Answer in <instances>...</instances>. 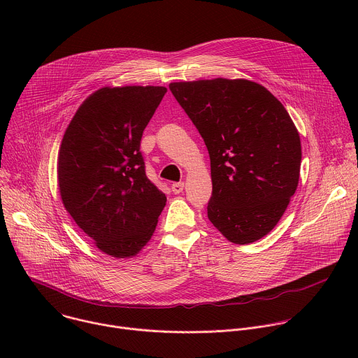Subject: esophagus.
<instances>
[{"label":"esophagus","mask_w":358,"mask_h":358,"mask_svg":"<svg viewBox=\"0 0 358 358\" xmlns=\"http://www.w3.org/2000/svg\"><path fill=\"white\" fill-rule=\"evenodd\" d=\"M182 189H184V182H174V184L171 185V191H173L174 194L182 192Z\"/></svg>","instance_id":"esophagus-1"}]
</instances>
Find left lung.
Segmentation results:
<instances>
[{
  "instance_id": "1",
  "label": "left lung",
  "mask_w": 358,
  "mask_h": 358,
  "mask_svg": "<svg viewBox=\"0 0 358 358\" xmlns=\"http://www.w3.org/2000/svg\"><path fill=\"white\" fill-rule=\"evenodd\" d=\"M170 90L210 152L208 220L234 243L264 238L299 184L301 145L287 110L246 79L173 82Z\"/></svg>"
}]
</instances>
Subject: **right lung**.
I'll return each instance as SVG.
<instances>
[{"label":"right lung","mask_w":358,"mask_h":358,"mask_svg":"<svg viewBox=\"0 0 358 358\" xmlns=\"http://www.w3.org/2000/svg\"><path fill=\"white\" fill-rule=\"evenodd\" d=\"M164 86L101 87L71 120L58 155L64 206L113 258L137 255L156 231L166 194L144 170L140 141Z\"/></svg>","instance_id":"add662e5"}]
</instances>
